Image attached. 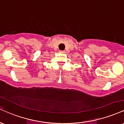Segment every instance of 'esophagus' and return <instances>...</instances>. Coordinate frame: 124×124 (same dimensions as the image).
Segmentation results:
<instances>
[{
	"mask_svg": "<svg viewBox=\"0 0 124 124\" xmlns=\"http://www.w3.org/2000/svg\"><path fill=\"white\" fill-rule=\"evenodd\" d=\"M60 52H61V53L63 54V53H65V51H60Z\"/></svg>",
	"mask_w": 124,
	"mask_h": 124,
	"instance_id": "34e87169",
	"label": "esophagus"
}]
</instances>
